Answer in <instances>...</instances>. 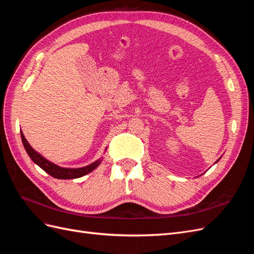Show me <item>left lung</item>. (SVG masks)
I'll use <instances>...</instances> for the list:
<instances>
[{"instance_id":"obj_1","label":"left lung","mask_w":254,"mask_h":254,"mask_svg":"<svg viewBox=\"0 0 254 254\" xmlns=\"http://www.w3.org/2000/svg\"><path fill=\"white\" fill-rule=\"evenodd\" d=\"M218 160H219V159H218Z\"/></svg>"}]
</instances>
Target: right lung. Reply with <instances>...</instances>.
<instances>
[{
  "label": "right lung",
  "instance_id": "obj_1",
  "mask_svg": "<svg viewBox=\"0 0 254 254\" xmlns=\"http://www.w3.org/2000/svg\"><path fill=\"white\" fill-rule=\"evenodd\" d=\"M21 139H22L23 145H24V148H25L26 152L28 153L29 158L32 159L38 166H40L44 172H47L49 175L54 177V178H57V179L79 178V177H82V176L87 175L91 172H93L95 168L102 163V160L99 159L92 164L87 165L84 167H80V168H64V167H60L56 164L50 162L49 160L43 158L40 155V153H38L35 149H33L32 146H30L29 143L26 141L25 136H24V134H23L22 131H21Z\"/></svg>",
  "mask_w": 254,
  "mask_h": 254
}]
</instances>
